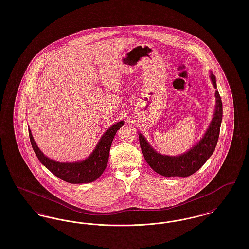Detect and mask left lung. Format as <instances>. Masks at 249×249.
Instances as JSON below:
<instances>
[{
	"instance_id": "obj_1",
	"label": "left lung",
	"mask_w": 249,
	"mask_h": 249,
	"mask_svg": "<svg viewBox=\"0 0 249 249\" xmlns=\"http://www.w3.org/2000/svg\"><path fill=\"white\" fill-rule=\"evenodd\" d=\"M210 79L216 89L215 76L210 71ZM215 107L211 123L201 140L192 146L189 151L178 155L168 156L158 153L148 143L142 133L138 132L139 142L143 158L156 173L165 178L180 177L187 178L197 172L211 157L216 146L220 125L222 121V102L217 90L214 92Z\"/></svg>"
}]
</instances>
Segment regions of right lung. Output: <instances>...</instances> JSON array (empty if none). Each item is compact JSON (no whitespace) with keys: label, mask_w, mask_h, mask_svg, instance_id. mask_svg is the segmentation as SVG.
I'll use <instances>...</instances> for the list:
<instances>
[{"label":"right lung","mask_w":249,"mask_h":249,"mask_svg":"<svg viewBox=\"0 0 249 249\" xmlns=\"http://www.w3.org/2000/svg\"><path fill=\"white\" fill-rule=\"evenodd\" d=\"M124 123V121H119L111 126L103 134L91 154L83 160L73 162H59L49 159L36 144L31 130H29V135L33 149L38 160L53 175L71 184H86L98 179L106 170L113 139Z\"/></svg>","instance_id":"right-lung-1"}]
</instances>
